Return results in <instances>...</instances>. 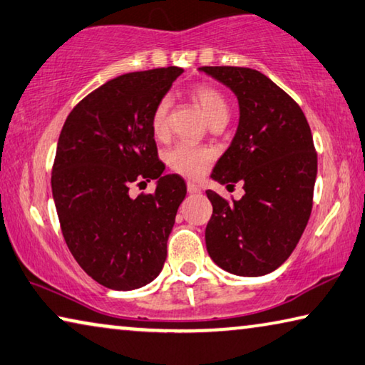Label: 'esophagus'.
<instances>
[{
    "instance_id": "obj_1",
    "label": "esophagus",
    "mask_w": 365,
    "mask_h": 365,
    "mask_svg": "<svg viewBox=\"0 0 365 365\" xmlns=\"http://www.w3.org/2000/svg\"><path fill=\"white\" fill-rule=\"evenodd\" d=\"M187 192L195 195V193H200L201 188L196 183H193V182H187Z\"/></svg>"
}]
</instances>
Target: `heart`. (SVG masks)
Listing matches in <instances>:
<instances>
[{"label": "heart", "mask_w": 365, "mask_h": 365, "mask_svg": "<svg viewBox=\"0 0 365 365\" xmlns=\"http://www.w3.org/2000/svg\"><path fill=\"white\" fill-rule=\"evenodd\" d=\"M192 97L205 110L207 120L214 123L227 121L229 118V102L221 91L210 84H200L192 89ZM169 113H170V97L162 96L155 102L151 112V130L155 138H164L169 133ZM214 159L211 149L196 146L192 143H177L165 153V162L173 172L183 177H200L203 175L207 165Z\"/></svg>", "instance_id": "1"}]
</instances>
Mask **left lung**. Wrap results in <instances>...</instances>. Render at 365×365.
<instances>
[{
	"mask_svg": "<svg viewBox=\"0 0 365 365\" xmlns=\"http://www.w3.org/2000/svg\"><path fill=\"white\" fill-rule=\"evenodd\" d=\"M235 92L240 121L212 170L227 188L244 183L239 201L212 190L206 248L214 263L239 276H263L291 255L314 205L317 151L302 108L263 73L201 66Z\"/></svg>",
	"mask_w": 365,
	"mask_h": 365,
	"instance_id": "left-lung-1",
	"label": "left lung"
}]
</instances>
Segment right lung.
Returning a JSON list of instances; mask_svg holds the SVG:
<instances>
[{
	"label": "right lung",
	"instance_id": "1",
	"mask_svg": "<svg viewBox=\"0 0 365 365\" xmlns=\"http://www.w3.org/2000/svg\"><path fill=\"white\" fill-rule=\"evenodd\" d=\"M182 68L121 74L78 102L63 125L51 192L65 242L92 279L115 291L151 282L187 195L180 175L162 177L151 112ZM159 178L154 194L129 196L131 184Z\"/></svg>",
	"mask_w": 365,
	"mask_h": 365
}]
</instances>
